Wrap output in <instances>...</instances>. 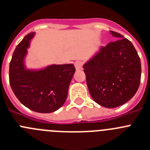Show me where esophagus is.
Instances as JSON below:
<instances>
[{
    "label": "esophagus",
    "mask_w": 150,
    "mask_h": 150,
    "mask_svg": "<svg viewBox=\"0 0 150 150\" xmlns=\"http://www.w3.org/2000/svg\"><path fill=\"white\" fill-rule=\"evenodd\" d=\"M75 67L77 70L81 69L82 68V67H83V62L81 61H77L75 63Z\"/></svg>",
    "instance_id": "1"
}]
</instances>
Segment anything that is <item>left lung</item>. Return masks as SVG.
<instances>
[{"label":"left lung","mask_w":150,"mask_h":150,"mask_svg":"<svg viewBox=\"0 0 150 150\" xmlns=\"http://www.w3.org/2000/svg\"><path fill=\"white\" fill-rule=\"evenodd\" d=\"M110 33L117 40L100 48L83 67L93 100L104 107L115 108L135 96L141 81V66L132 43L119 33Z\"/></svg>","instance_id":"obj_1"}]
</instances>
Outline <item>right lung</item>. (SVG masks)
I'll use <instances>...</instances> for the list:
<instances>
[{
  "label": "right lung",
  "instance_id": "1",
  "mask_svg": "<svg viewBox=\"0 0 150 150\" xmlns=\"http://www.w3.org/2000/svg\"><path fill=\"white\" fill-rule=\"evenodd\" d=\"M34 34L26 35L14 51L9 64V83L25 107L37 112H52L65 102L75 68L73 64H64L38 71L27 70L23 59Z\"/></svg>",
  "mask_w": 150,
  "mask_h": 150
}]
</instances>
